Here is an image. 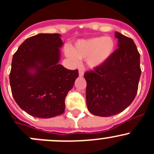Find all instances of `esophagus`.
Listing matches in <instances>:
<instances>
[{"mask_svg": "<svg viewBox=\"0 0 154 154\" xmlns=\"http://www.w3.org/2000/svg\"><path fill=\"white\" fill-rule=\"evenodd\" d=\"M79 76L82 77L84 75V70L82 69H79Z\"/></svg>", "mask_w": 154, "mask_h": 154, "instance_id": "34e87169", "label": "esophagus"}]
</instances>
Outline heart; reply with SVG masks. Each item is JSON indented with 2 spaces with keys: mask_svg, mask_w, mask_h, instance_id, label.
Returning <instances> with one entry per match:
<instances>
[{
  "mask_svg": "<svg viewBox=\"0 0 154 154\" xmlns=\"http://www.w3.org/2000/svg\"><path fill=\"white\" fill-rule=\"evenodd\" d=\"M115 48L116 42L113 38L98 36L79 40L72 49H66V54L73 61H78V59H87L88 66L96 68L112 57Z\"/></svg>",
  "mask_w": 154,
  "mask_h": 154,
  "instance_id": "b5f03b06",
  "label": "heart"
}]
</instances>
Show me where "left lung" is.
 <instances>
[{"instance_id":"8db88e82","label":"left lung","mask_w":154,"mask_h":154,"mask_svg":"<svg viewBox=\"0 0 154 154\" xmlns=\"http://www.w3.org/2000/svg\"><path fill=\"white\" fill-rule=\"evenodd\" d=\"M118 48L103 64L86 72L87 106L100 117L118 115L132 103L141 76L140 54L131 38L116 32Z\"/></svg>"}]
</instances>
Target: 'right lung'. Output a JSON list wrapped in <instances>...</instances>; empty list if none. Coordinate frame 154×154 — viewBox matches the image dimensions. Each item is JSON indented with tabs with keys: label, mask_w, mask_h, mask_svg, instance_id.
I'll use <instances>...</instances> for the list:
<instances>
[{
	"label": "right lung",
	"mask_w": 154,
	"mask_h": 154,
	"mask_svg": "<svg viewBox=\"0 0 154 154\" xmlns=\"http://www.w3.org/2000/svg\"><path fill=\"white\" fill-rule=\"evenodd\" d=\"M63 42L59 33H39L25 39L13 57V97L28 115L50 118L63 113L65 98L79 76L59 64Z\"/></svg>",
	"instance_id": "right-lung-1"
}]
</instances>
